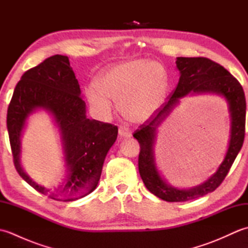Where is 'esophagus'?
<instances>
[{"label": "esophagus", "instance_id": "34e87169", "mask_svg": "<svg viewBox=\"0 0 248 248\" xmlns=\"http://www.w3.org/2000/svg\"><path fill=\"white\" fill-rule=\"evenodd\" d=\"M118 133L121 138H131V136H132V132H131L130 129L124 127V125H121V127H119Z\"/></svg>", "mask_w": 248, "mask_h": 248}]
</instances>
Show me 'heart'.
Listing matches in <instances>:
<instances>
[{"label":"heart","mask_w":248,"mask_h":248,"mask_svg":"<svg viewBox=\"0 0 248 248\" xmlns=\"http://www.w3.org/2000/svg\"><path fill=\"white\" fill-rule=\"evenodd\" d=\"M168 87L167 73L160 62L132 61L110 67L87 87L89 102L102 117L115 110L132 123H145L160 108Z\"/></svg>","instance_id":"b5f03b06"}]
</instances>
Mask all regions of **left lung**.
I'll list each match as a JSON object with an SVG mask.
<instances>
[{
  "label": "left lung",
  "instance_id": "obj_1",
  "mask_svg": "<svg viewBox=\"0 0 248 248\" xmlns=\"http://www.w3.org/2000/svg\"><path fill=\"white\" fill-rule=\"evenodd\" d=\"M176 65L180 78L170 101L160 112L146 121L134 132L140 147L139 170L146 187L156 197L170 202H181L196 199L215 191L232 166L240 152L245 136L246 101L243 87L239 81L223 66L207 57H177ZM189 93H215L225 98L229 103L232 128L231 140L224 161L218 170L200 186L186 190L168 185L156 168L153 146L156 130L178 103V99Z\"/></svg>",
  "mask_w": 248,
  "mask_h": 248
}]
</instances>
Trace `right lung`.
I'll return each mask as SVG.
<instances>
[{
	"label": "right lung",
	"instance_id": "add662e5",
	"mask_svg": "<svg viewBox=\"0 0 248 248\" xmlns=\"http://www.w3.org/2000/svg\"><path fill=\"white\" fill-rule=\"evenodd\" d=\"M39 108L54 116L64 150L67 178L54 191L34 183L20 165V136L28 116ZM7 130L19 175L36 191L62 202L82 198L97 187L105 156L118 134L116 125L86 117V104L69 59L59 54L21 77L7 109Z\"/></svg>",
	"mask_w": 248,
	"mask_h": 248
}]
</instances>
